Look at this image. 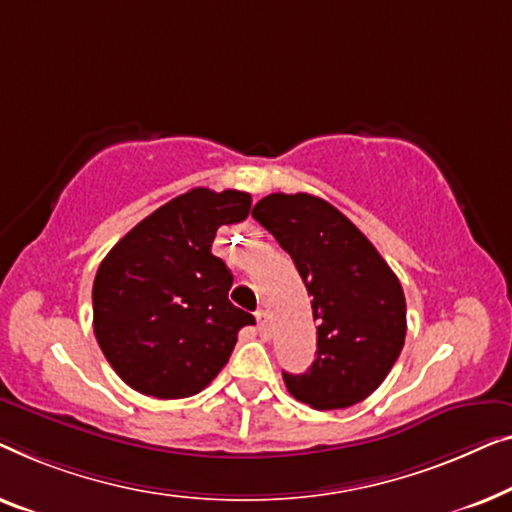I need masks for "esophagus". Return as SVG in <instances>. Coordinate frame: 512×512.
Wrapping results in <instances>:
<instances>
[{"label":"esophagus","mask_w":512,"mask_h":512,"mask_svg":"<svg viewBox=\"0 0 512 512\" xmlns=\"http://www.w3.org/2000/svg\"><path fill=\"white\" fill-rule=\"evenodd\" d=\"M257 331L259 336H269V315H266L264 311H257Z\"/></svg>","instance_id":"obj_1"}]
</instances>
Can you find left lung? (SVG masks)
I'll return each instance as SVG.
<instances>
[{"mask_svg": "<svg viewBox=\"0 0 512 512\" xmlns=\"http://www.w3.org/2000/svg\"><path fill=\"white\" fill-rule=\"evenodd\" d=\"M253 218L292 257L318 320L306 373H283L287 392L318 410L348 408L376 392L406 341V297L373 243L313 194H269Z\"/></svg>", "mask_w": 512, "mask_h": 512, "instance_id": "left-lung-1", "label": "left lung"}]
</instances>
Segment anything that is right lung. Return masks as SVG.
<instances>
[{"mask_svg": "<svg viewBox=\"0 0 512 512\" xmlns=\"http://www.w3.org/2000/svg\"><path fill=\"white\" fill-rule=\"evenodd\" d=\"M250 194L208 187L171 199L127 232L92 285L95 336L132 390L185 399L204 390L255 318L229 301L232 271L211 253L215 232L250 213Z\"/></svg>", "mask_w": 512, "mask_h": 512, "instance_id": "1", "label": "right lung"}]
</instances>
